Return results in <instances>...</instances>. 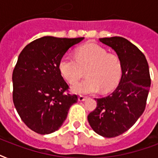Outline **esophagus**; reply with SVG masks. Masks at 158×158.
Returning a JSON list of instances; mask_svg holds the SVG:
<instances>
[{
  "label": "esophagus",
  "mask_w": 158,
  "mask_h": 158,
  "mask_svg": "<svg viewBox=\"0 0 158 158\" xmlns=\"http://www.w3.org/2000/svg\"><path fill=\"white\" fill-rule=\"evenodd\" d=\"M86 99H87L86 97L82 96V95H80V96H79V98H78V100H79V102H84V101H85Z\"/></svg>",
  "instance_id": "esophagus-1"
}]
</instances>
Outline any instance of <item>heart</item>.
Instances as JSON below:
<instances>
[{"label":"heart","instance_id":"heart-1","mask_svg":"<svg viewBox=\"0 0 158 158\" xmlns=\"http://www.w3.org/2000/svg\"><path fill=\"white\" fill-rule=\"evenodd\" d=\"M59 71L69 84H75L86 69V79L72 86L77 94L108 92L116 86L121 76V63L117 56L109 54L101 46L88 43L75 51V58L65 55L60 60Z\"/></svg>","mask_w":158,"mask_h":158}]
</instances>
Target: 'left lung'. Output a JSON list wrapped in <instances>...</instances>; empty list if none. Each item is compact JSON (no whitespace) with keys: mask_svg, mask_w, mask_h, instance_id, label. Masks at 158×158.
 I'll list each match as a JSON object with an SVG mask.
<instances>
[{"mask_svg":"<svg viewBox=\"0 0 158 158\" xmlns=\"http://www.w3.org/2000/svg\"><path fill=\"white\" fill-rule=\"evenodd\" d=\"M99 41L117 54L122 75L110 95L95 98L97 107L88 115V120L98 135L113 138L132 127L144 111L151 86L149 68L144 55L127 39L111 37Z\"/></svg>","mask_w":158,"mask_h":158,"instance_id":"8db88e82","label":"left lung"}]
</instances>
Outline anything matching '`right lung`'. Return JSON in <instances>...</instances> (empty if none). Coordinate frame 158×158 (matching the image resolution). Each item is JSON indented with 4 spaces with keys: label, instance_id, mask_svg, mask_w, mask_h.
<instances>
[{
    "label": "right lung",
    "instance_id": "right-lung-1",
    "mask_svg": "<svg viewBox=\"0 0 158 158\" xmlns=\"http://www.w3.org/2000/svg\"><path fill=\"white\" fill-rule=\"evenodd\" d=\"M84 38L46 36L26 46L18 57L12 74L13 102L21 120L40 135L59 130L77 95L69 89L59 71L60 60Z\"/></svg>",
    "mask_w": 158,
    "mask_h": 158
}]
</instances>
